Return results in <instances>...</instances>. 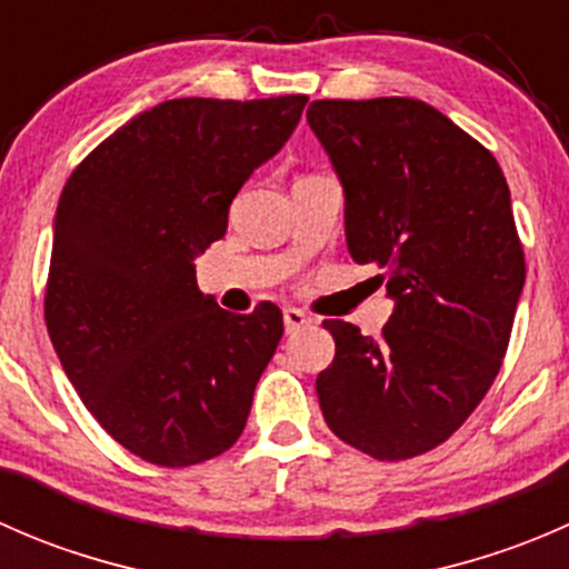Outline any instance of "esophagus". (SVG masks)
Listing matches in <instances>:
<instances>
[{"label":"esophagus","mask_w":569,"mask_h":569,"mask_svg":"<svg viewBox=\"0 0 569 569\" xmlns=\"http://www.w3.org/2000/svg\"><path fill=\"white\" fill-rule=\"evenodd\" d=\"M283 321H286V332H297L302 330V327L313 325V319L308 317L306 311H300V308H283Z\"/></svg>","instance_id":"obj_1"}]
</instances>
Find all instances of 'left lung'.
<instances>
[{"label": "left lung", "mask_w": 569, "mask_h": 569, "mask_svg": "<svg viewBox=\"0 0 569 569\" xmlns=\"http://www.w3.org/2000/svg\"><path fill=\"white\" fill-rule=\"evenodd\" d=\"M308 123L347 194V244L396 300L382 336L327 319V427L382 462L451 438L501 371L526 258L496 157L418 99H321Z\"/></svg>", "instance_id": "left-lung-1"}]
</instances>
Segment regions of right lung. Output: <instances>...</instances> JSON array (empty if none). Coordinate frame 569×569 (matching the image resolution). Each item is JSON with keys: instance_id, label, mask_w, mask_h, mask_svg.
<instances>
[{"instance_id": "add662e5", "label": "right lung", "mask_w": 569, "mask_h": 569, "mask_svg": "<svg viewBox=\"0 0 569 569\" xmlns=\"http://www.w3.org/2000/svg\"><path fill=\"white\" fill-rule=\"evenodd\" d=\"M306 96L173 99L77 164L57 203L43 317L68 380L131 455L187 468L231 449L283 336V313L222 311L192 258L283 148Z\"/></svg>"}]
</instances>
